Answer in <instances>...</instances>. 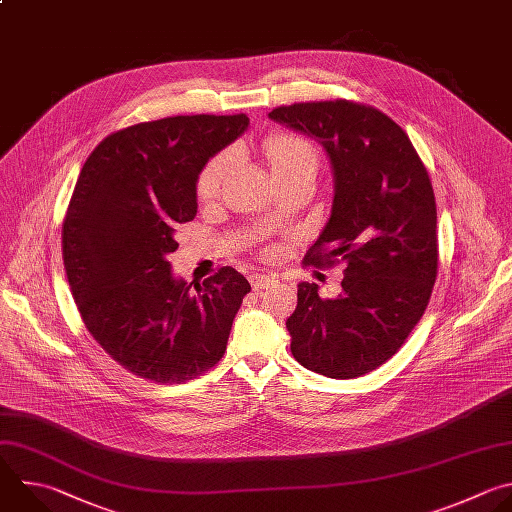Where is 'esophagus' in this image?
Segmentation results:
<instances>
[{
  "label": "esophagus",
  "mask_w": 512,
  "mask_h": 512,
  "mask_svg": "<svg viewBox=\"0 0 512 512\" xmlns=\"http://www.w3.org/2000/svg\"><path fill=\"white\" fill-rule=\"evenodd\" d=\"M249 283L255 291L257 289H269L277 283V277L269 275V273H253V275H249Z\"/></svg>",
  "instance_id": "esophagus-1"
}]
</instances>
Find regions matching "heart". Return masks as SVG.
<instances>
[{
    "instance_id": "1",
    "label": "heart",
    "mask_w": 512,
    "mask_h": 512,
    "mask_svg": "<svg viewBox=\"0 0 512 512\" xmlns=\"http://www.w3.org/2000/svg\"><path fill=\"white\" fill-rule=\"evenodd\" d=\"M263 156L275 179L283 175L299 173V170L317 168V150L313 142L291 132H277L265 138ZM229 168H231V152H219L203 166L197 179V197L201 201H211L219 197L225 185V179L229 175Z\"/></svg>"
}]
</instances>
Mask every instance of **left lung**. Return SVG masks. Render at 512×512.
I'll use <instances>...</instances> for the list:
<instances>
[{"label": "left lung", "instance_id": "8db88e82", "mask_svg": "<svg viewBox=\"0 0 512 512\" xmlns=\"http://www.w3.org/2000/svg\"><path fill=\"white\" fill-rule=\"evenodd\" d=\"M269 118L315 138L333 170L329 221L303 263H346L342 293L297 285L291 354L307 370L350 380L388 362L420 321L438 273L436 201L408 134L378 108L299 102Z\"/></svg>", "mask_w": 512, "mask_h": 512}]
</instances>
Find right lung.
<instances>
[{"label":"right lung","instance_id":"add662e5","mask_svg":"<svg viewBox=\"0 0 512 512\" xmlns=\"http://www.w3.org/2000/svg\"><path fill=\"white\" fill-rule=\"evenodd\" d=\"M247 126L245 114L140 122L108 134L80 170L62 227L68 283L86 329L138 378L189 382L227 350L249 281L221 267L187 283L166 255L197 215L203 166Z\"/></svg>","mask_w":512,"mask_h":512}]
</instances>
